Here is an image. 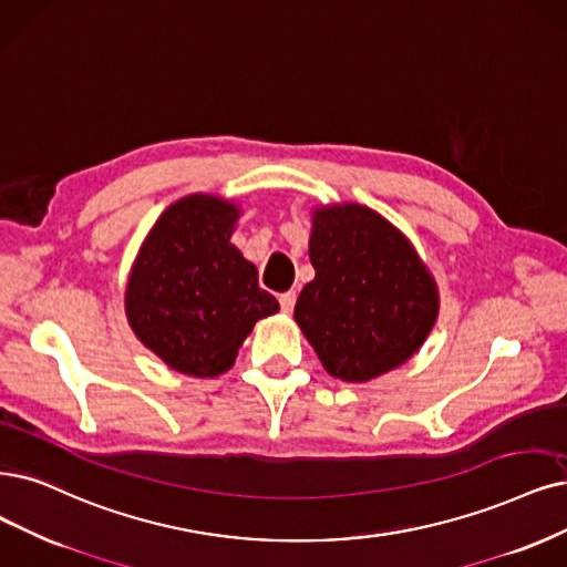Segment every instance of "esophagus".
Here are the masks:
<instances>
[{
	"label": "esophagus",
	"instance_id": "1",
	"mask_svg": "<svg viewBox=\"0 0 567 567\" xmlns=\"http://www.w3.org/2000/svg\"><path fill=\"white\" fill-rule=\"evenodd\" d=\"M295 303H297V291H285V295H280V308H282V312H291V310H295Z\"/></svg>",
	"mask_w": 567,
	"mask_h": 567
}]
</instances>
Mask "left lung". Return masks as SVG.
Wrapping results in <instances>:
<instances>
[{
	"instance_id": "left-lung-1",
	"label": "left lung",
	"mask_w": 567,
	"mask_h": 567,
	"mask_svg": "<svg viewBox=\"0 0 567 567\" xmlns=\"http://www.w3.org/2000/svg\"><path fill=\"white\" fill-rule=\"evenodd\" d=\"M312 278L295 320L327 373L367 383L421 350L439 316V289L400 228L367 205L312 213Z\"/></svg>"
}]
</instances>
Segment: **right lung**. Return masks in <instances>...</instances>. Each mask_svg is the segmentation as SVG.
<instances>
[{"label": "right lung", "instance_id": "add662e5", "mask_svg": "<svg viewBox=\"0 0 567 567\" xmlns=\"http://www.w3.org/2000/svg\"><path fill=\"white\" fill-rule=\"evenodd\" d=\"M240 209L219 196L173 203L144 238L125 287L135 337L179 373L215 379L261 318L280 310L230 243Z\"/></svg>", "mask_w": 567, "mask_h": 567}]
</instances>
